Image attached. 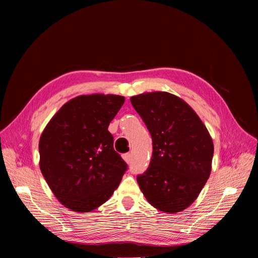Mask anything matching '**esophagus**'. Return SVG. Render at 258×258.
Listing matches in <instances>:
<instances>
[{"label": "esophagus", "mask_w": 258, "mask_h": 258, "mask_svg": "<svg viewBox=\"0 0 258 258\" xmlns=\"http://www.w3.org/2000/svg\"><path fill=\"white\" fill-rule=\"evenodd\" d=\"M122 158H123V160H124V161H126L127 163H129V162H130V160H131V154L127 153V154H124V155H122Z\"/></svg>", "instance_id": "34e87169"}]
</instances>
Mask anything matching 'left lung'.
Instances as JSON below:
<instances>
[{
  "instance_id": "obj_1",
  "label": "left lung",
  "mask_w": 258,
  "mask_h": 258,
  "mask_svg": "<svg viewBox=\"0 0 258 258\" xmlns=\"http://www.w3.org/2000/svg\"><path fill=\"white\" fill-rule=\"evenodd\" d=\"M130 101L153 140L150 167L137 178L140 189L157 210L182 212L210 176L212 138L196 112L172 93L144 92Z\"/></svg>"
}]
</instances>
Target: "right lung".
Returning <instances> with one entry per match:
<instances>
[{"instance_id":"obj_1","label":"right lung","mask_w":258,"mask_h":258,"mask_svg":"<svg viewBox=\"0 0 258 258\" xmlns=\"http://www.w3.org/2000/svg\"><path fill=\"white\" fill-rule=\"evenodd\" d=\"M123 102L122 96L103 93L71 99L40 138L42 174L60 204L74 212L103 205L127 170L107 130Z\"/></svg>"}]
</instances>
